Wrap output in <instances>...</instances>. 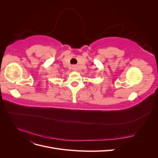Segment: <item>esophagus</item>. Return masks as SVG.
<instances>
[{
  "label": "esophagus",
  "mask_w": 158,
  "mask_h": 158,
  "mask_svg": "<svg viewBox=\"0 0 158 158\" xmlns=\"http://www.w3.org/2000/svg\"><path fill=\"white\" fill-rule=\"evenodd\" d=\"M73 69H74V70H75V69H76V67H75V66H73Z\"/></svg>",
  "instance_id": "34e87169"
}]
</instances>
